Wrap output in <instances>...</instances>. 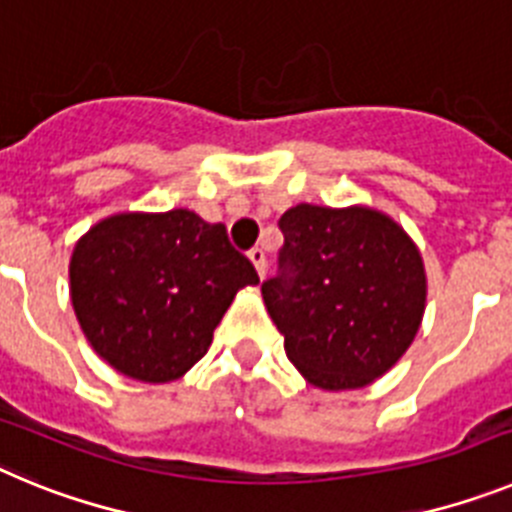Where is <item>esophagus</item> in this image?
<instances>
[{
	"mask_svg": "<svg viewBox=\"0 0 512 512\" xmlns=\"http://www.w3.org/2000/svg\"><path fill=\"white\" fill-rule=\"evenodd\" d=\"M248 259H251V264L256 266V271H259V277L264 279V274H266V253H264V248H251V251H248Z\"/></svg>",
	"mask_w": 512,
	"mask_h": 512,
	"instance_id": "esophagus-1",
	"label": "esophagus"
}]
</instances>
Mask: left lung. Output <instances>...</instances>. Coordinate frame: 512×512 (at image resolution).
<instances>
[{
	"label": "left lung",
	"instance_id": "1",
	"mask_svg": "<svg viewBox=\"0 0 512 512\" xmlns=\"http://www.w3.org/2000/svg\"><path fill=\"white\" fill-rule=\"evenodd\" d=\"M279 274L261 284L284 351L320 390H356L390 372L425 310L418 246L372 207H289Z\"/></svg>",
	"mask_w": 512,
	"mask_h": 512
}]
</instances>
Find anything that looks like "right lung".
<instances>
[{
    "label": "right lung",
    "mask_w": 512,
    "mask_h": 512,
    "mask_svg": "<svg viewBox=\"0 0 512 512\" xmlns=\"http://www.w3.org/2000/svg\"><path fill=\"white\" fill-rule=\"evenodd\" d=\"M71 305L92 348L138 382H174L212 343L235 292L259 274L223 223L189 210L120 212L81 235Z\"/></svg>",
    "instance_id": "1"
}]
</instances>
